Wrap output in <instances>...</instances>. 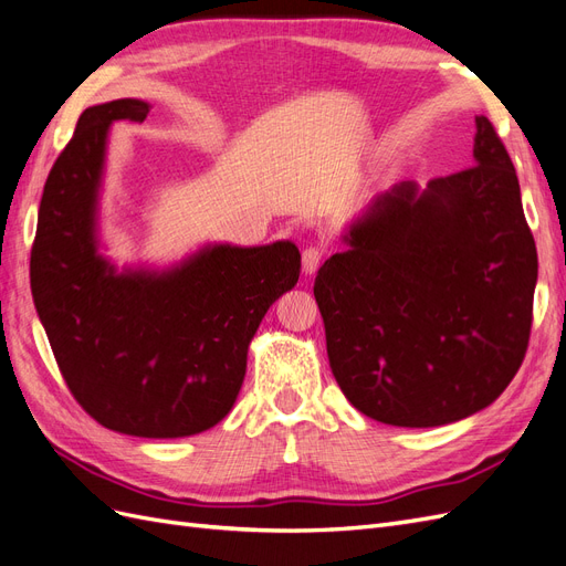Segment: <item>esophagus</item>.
<instances>
[{"mask_svg": "<svg viewBox=\"0 0 566 566\" xmlns=\"http://www.w3.org/2000/svg\"><path fill=\"white\" fill-rule=\"evenodd\" d=\"M323 254H325L323 248H316V245L306 248L302 252V269H304V273H314L321 266V262H323Z\"/></svg>", "mask_w": 566, "mask_h": 566, "instance_id": "esophagus-1", "label": "esophagus"}]
</instances>
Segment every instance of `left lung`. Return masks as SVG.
<instances>
[{
    "mask_svg": "<svg viewBox=\"0 0 566 566\" xmlns=\"http://www.w3.org/2000/svg\"><path fill=\"white\" fill-rule=\"evenodd\" d=\"M345 243L314 297L349 403L385 424L437 427L499 399L528 347L538 256L489 119L476 117L472 167L422 193L394 186Z\"/></svg>",
    "mask_w": 566,
    "mask_h": 566,
    "instance_id": "8db88e82",
    "label": "left lung"
}]
</instances>
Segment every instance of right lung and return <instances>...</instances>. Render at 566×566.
I'll use <instances>...</instances> for the list:
<instances>
[{
  "mask_svg": "<svg viewBox=\"0 0 566 566\" xmlns=\"http://www.w3.org/2000/svg\"><path fill=\"white\" fill-rule=\"evenodd\" d=\"M117 98L77 119L46 177L30 287L75 401L108 430L177 439L210 430L241 391L269 306L300 279V250L210 245L175 269L117 273L98 254L96 208L108 127L144 123Z\"/></svg>",
  "mask_w": 566,
  "mask_h": 566,
  "instance_id": "add662e5",
  "label": "right lung"
}]
</instances>
